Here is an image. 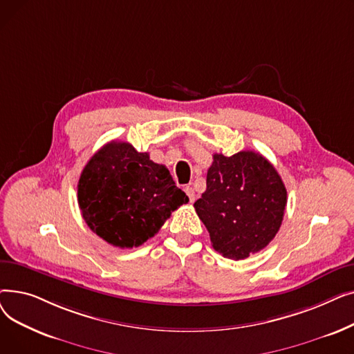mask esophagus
<instances>
[{"label":"esophagus","mask_w":354,"mask_h":354,"mask_svg":"<svg viewBox=\"0 0 354 354\" xmlns=\"http://www.w3.org/2000/svg\"><path fill=\"white\" fill-rule=\"evenodd\" d=\"M185 194L188 195V198H189V201H191V202H194V201H195V191H194V188H192V187H187V188H185Z\"/></svg>","instance_id":"34e87169"}]
</instances>
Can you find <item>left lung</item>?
Returning <instances> with one entry per match:
<instances>
[{"mask_svg":"<svg viewBox=\"0 0 354 354\" xmlns=\"http://www.w3.org/2000/svg\"><path fill=\"white\" fill-rule=\"evenodd\" d=\"M287 189L275 167L252 151L214 155L207 191L194 203L212 247L227 258L245 259L266 248L281 227Z\"/></svg>","mask_w":354,"mask_h":354,"instance_id":"left-lung-1","label":"left lung"}]
</instances>
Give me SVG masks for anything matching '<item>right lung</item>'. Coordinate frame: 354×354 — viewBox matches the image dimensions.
<instances>
[{
    "label": "right lung",
    "mask_w": 354,
    "mask_h": 354,
    "mask_svg": "<svg viewBox=\"0 0 354 354\" xmlns=\"http://www.w3.org/2000/svg\"><path fill=\"white\" fill-rule=\"evenodd\" d=\"M77 199L88 228L119 248L142 245L189 202L165 165L116 140L99 149L84 166Z\"/></svg>",
    "instance_id": "add662e5"
}]
</instances>
